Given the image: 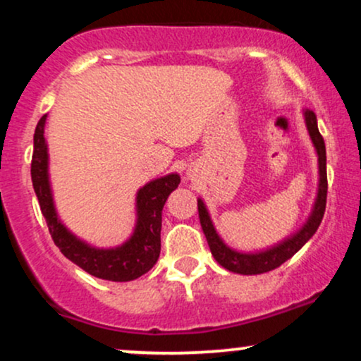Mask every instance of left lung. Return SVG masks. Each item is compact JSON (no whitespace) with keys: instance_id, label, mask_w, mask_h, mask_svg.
<instances>
[{"instance_id":"8db88e82","label":"left lung","mask_w":361,"mask_h":361,"mask_svg":"<svg viewBox=\"0 0 361 361\" xmlns=\"http://www.w3.org/2000/svg\"><path fill=\"white\" fill-rule=\"evenodd\" d=\"M305 127L312 140L314 149L317 152V168H319V183H317V195L314 200L312 210H310L307 221L300 227L297 233H293L283 241H280L275 246L267 247L261 251H238L234 247L227 246L224 239L219 235L217 229L214 227L212 219H210L207 205L202 198H198V217H200L202 231H204L207 243H209L210 251L221 267L226 270L239 273V275H259V273H267L279 268L285 261L292 258L297 251L304 246L305 243L316 234L319 224L324 217L326 210V197H327V175H326V146L324 139L319 134L317 118L312 110H304Z\"/></svg>"}]
</instances>
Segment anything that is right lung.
I'll use <instances>...</instances> for the list:
<instances>
[{"label":"right lung","instance_id":"1","mask_svg":"<svg viewBox=\"0 0 361 361\" xmlns=\"http://www.w3.org/2000/svg\"><path fill=\"white\" fill-rule=\"evenodd\" d=\"M47 115L39 120L34 134L32 183L49 233L62 255L90 275L110 281H130L142 276L156 264L161 252V221L169 193L180 185V175L169 173L139 188L135 195L134 233L115 247H97L73 234L57 215L49 178V151L44 137Z\"/></svg>","mask_w":361,"mask_h":361}]
</instances>
